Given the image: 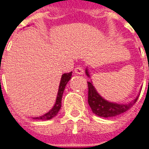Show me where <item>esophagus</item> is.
I'll return each mask as SVG.
<instances>
[{"label": "esophagus", "instance_id": "34e87169", "mask_svg": "<svg viewBox=\"0 0 149 149\" xmlns=\"http://www.w3.org/2000/svg\"><path fill=\"white\" fill-rule=\"evenodd\" d=\"M74 73L77 74H84V70L83 67H81V66H77V67L74 68Z\"/></svg>", "mask_w": 149, "mask_h": 149}]
</instances>
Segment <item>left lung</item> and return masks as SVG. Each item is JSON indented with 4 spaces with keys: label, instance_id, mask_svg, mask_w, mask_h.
<instances>
[{
    "label": "left lung",
    "instance_id": "8db88e82",
    "mask_svg": "<svg viewBox=\"0 0 149 149\" xmlns=\"http://www.w3.org/2000/svg\"><path fill=\"white\" fill-rule=\"evenodd\" d=\"M86 74L88 77L90 76L88 72V70H86ZM88 104L92 109V111L95 114L100 117H103V118H112V117L119 115L123 113H125L126 111H127L128 109H130L134 105V104H135V102L139 98V96H138L135 100L127 104L112 103L104 100V98H102L97 93L96 90L92 85V82H88Z\"/></svg>",
    "mask_w": 149,
    "mask_h": 149
}]
</instances>
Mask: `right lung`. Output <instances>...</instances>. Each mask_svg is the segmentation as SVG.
<instances>
[{
	"mask_svg": "<svg viewBox=\"0 0 149 149\" xmlns=\"http://www.w3.org/2000/svg\"><path fill=\"white\" fill-rule=\"evenodd\" d=\"M72 75V72L65 73L62 74L61 79V83L59 85V89H58V93H57V100H56V103L54 104L53 108L47 113H45L44 115L38 117V118H34V119H40V120H49L53 118V117L57 115V113L59 112L61 106V98H62V95L64 92L65 85L67 84L69 80L70 79Z\"/></svg>",
	"mask_w": 149,
	"mask_h": 149,
	"instance_id": "add662e5",
	"label": "right lung"
}]
</instances>
